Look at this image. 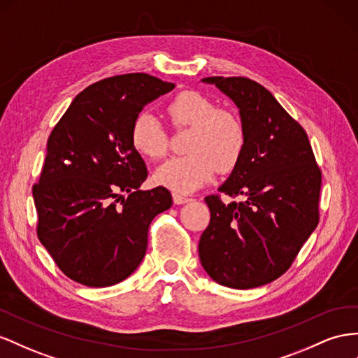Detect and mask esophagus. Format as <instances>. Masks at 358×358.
Returning <instances> with one entry per match:
<instances>
[{
	"label": "esophagus",
	"instance_id": "obj_1",
	"mask_svg": "<svg viewBox=\"0 0 358 358\" xmlns=\"http://www.w3.org/2000/svg\"><path fill=\"white\" fill-rule=\"evenodd\" d=\"M191 200H192L191 197L182 196V194H179V192H175V194H173V201H175L176 205H183V203H188V201H191Z\"/></svg>",
	"mask_w": 358,
	"mask_h": 358
}]
</instances>
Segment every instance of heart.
Wrapping results in <instances>:
<instances>
[{"mask_svg":"<svg viewBox=\"0 0 358 358\" xmlns=\"http://www.w3.org/2000/svg\"><path fill=\"white\" fill-rule=\"evenodd\" d=\"M175 128H191L188 155L166 161L155 173L157 183L178 192L200 188L215 175L229 173L243 158L247 146V129L235 111L217 105L199 92H180L167 105ZM131 141L140 155L161 159L169 150V137L159 120L141 113L134 120Z\"/></svg>","mask_w":358,"mask_h":358,"instance_id":"heart-1","label":"heart"}]
</instances>
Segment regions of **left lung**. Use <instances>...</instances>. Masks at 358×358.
<instances>
[{
    "mask_svg": "<svg viewBox=\"0 0 358 358\" xmlns=\"http://www.w3.org/2000/svg\"><path fill=\"white\" fill-rule=\"evenodd\" d=\"M239 108L247 129L243 158L220 192L205 197L209 224L199 241L217 283L251 289L283 275L320 223L322 171L304 128L264 85L245 76H209Z\"/></svg>",
    "mask_w": 358,
    "mask_h": 358,
    "instance_id": "left-lung-1",
    "label": "left lung"
}]
</instances>
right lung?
I'll use <instances>...</instances> for the list:
<instances>
[{
	"label": "right lung",
	"mask_w": 358,
	"mask_h": 358,
	"mask_svg": "<svg viewBox=\"0 0 358 358\" xmlns=\"http://www.w3.org/2000/svg\"><path fill=\"white\" fill-rule=\"evenodd\" d=\"M173 87L148 73L101 80L76 96L48 138L33 185L36 231L73 282L105 287L129 277L146 255L152 220L171 206L167 188L138 189L148 169L131 128L144 105Z\"/></svg>",
	"instance_id": "add662e5"
}]
</instances>
